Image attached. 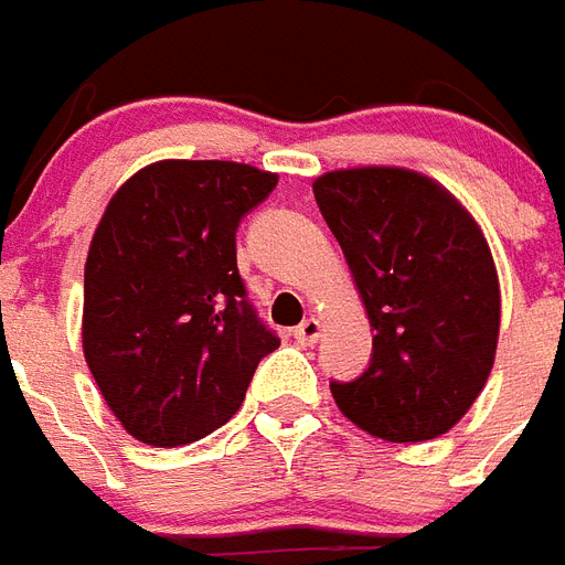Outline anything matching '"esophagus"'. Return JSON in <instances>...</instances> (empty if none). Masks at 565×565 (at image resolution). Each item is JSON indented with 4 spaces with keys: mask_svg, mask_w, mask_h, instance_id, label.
Wrapping results in <instances>:
<instances>
[{
    "mask_svg": "<svg viewBox=\"0 0 565 565\" xmlns=\"http://www.w3.org/2000/svg\"><path fill=\"white\" fill-rule=\"evenodd\" d=\"M320 332H323V326H320V320H315V317H308L305 323H299L294 329V338L299 341V344L311 347L317 344V338H320Z\"/></svg>",
    "mask_w": 565,
    "mask_h": 565,
    "instance_id": "esophagus-1",
    "label": "esophagus"
}]
</instances>
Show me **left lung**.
Listing matches in <instances>:
<instances>
[{"label":"left lung","mask_w":565,"mask_h":565,"mask_svg":"<svg viewBox=\"0 0 565 565\" xmlns=\"http://www.w3.org/2000/svg\"><path fill=\"white\" fill-rule=\"evenodd\" d=\"M315 198L377 332L365 374L332 383L335 404L383 440L440 437L494 367L500 281L484 233L440 182L404 167L332 170Z\"/></svg>","instance_id":"8db88e82"}]
</instances>
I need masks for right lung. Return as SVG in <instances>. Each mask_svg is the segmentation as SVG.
<instances>
[{
	"label": "right lung",
	"mask_w": 565,
	"mask_h": 565,
	"mask_svg": "<svg viewBox=\"0 0 565 565\" xmlns=\"http://www.w3.org/2000/svg\"><path fill=\"white\" fill-rule=\"evenodd\" d=\"M275 185L236 161H154L104 209L83 275V356L140 443L170 449L221 428L281 344L236 269L242 215Z\"/></svg>",
	"instance_id": "add662e5"
}]
</instances>
